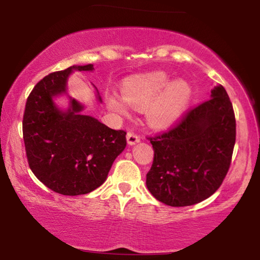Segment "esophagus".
Masks as SVG:
<instances>
[{
	"mask_svg": "<svg viewBox=\"0 0 260 260\" xmlns=\"http://www.w3.org/2000/svg\"><path fill=\"white\" fill-rule=\"evenodd\" d=\"M126 141H127V144L129 145H135L136 143H138V142L141 141V138L138 135L134 134V133H127L126 135Z\"/></svg>",
	"mask_w": 260,
	"mask_h": 260,
	"instance_id": "obj_1",
	"label": "esophagus"
}]
</instances>
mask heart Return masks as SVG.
I'll return each instance as SVG.
<instances>
[{
    "mask_svg": "<svg viewBox=\"0 0 260 260\" xmlns=\"http://www.w3.org/2000/svg\"><path fill=\"white\" fill-rule=\"evenodd\" d=\"M122 92L112 90L106 93L109 110L122 117H129L131 108L145 110L148 124L156 129H166L179 122L193 99V90L186 80H172L163 71L126 78Z\"/></svg>",
    "mask_w": 260,
    "mask_h": 260,
    "instance_id": "1",
    "label": "heart"
}]
</instances>
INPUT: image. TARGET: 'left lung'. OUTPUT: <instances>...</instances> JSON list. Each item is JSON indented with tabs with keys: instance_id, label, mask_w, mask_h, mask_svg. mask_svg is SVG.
Returning a JSON list of instances; mask_svg holds the SVG:
<instances>
[{
	"instance_id": "obj_1",
	"label": "left lung",
	"mask_w": 260,
	"mask_h": 260,
	"mask_svg": "<svg viewBox=\"0 0 260 260\" xmlns=\"http://www.w3.org/2000/svg\"><path fill=\"white\" fill-rule=\"evenodd\" d=\"M149 140L154 162L145 183L158 201L184 207L208 199L229 172L236 143V118L226 90L215 86L211 99L168 133Z\"/></svg>"
}]
</instances>
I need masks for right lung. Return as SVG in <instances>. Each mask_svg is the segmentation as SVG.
<instances>
[{
    "mask_svg": "<svg viewBox=\"0 0 260 260\" xmlns=\"http://www.w3.org/2000/svg\"><path fill=\"white\" fill-rule=\"evenodd\" d=\"M93 70L88 63L48 74L35 85L26 103L22 129L28 163L46 187L62 195L87 194L101 187L113 161L126 147L125 131L110 129L85 115V105L67 92L74 71ZM63 95L69 99L66 109L55 103Z\"/></svg>",
    "mask_w": 260,
    "mask_h": 260,
    "instance_id": "add662e5",
    "label": "right lung"
}]
</instances>
